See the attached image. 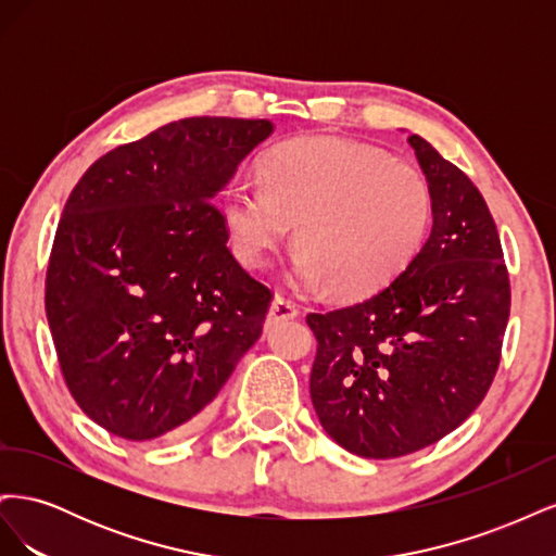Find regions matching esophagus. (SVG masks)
Wrapping results in <instances>:
<instances>
[{
  "label": "esophagus",
  "instance_id": "esophagus-1",
  "mask_svg": "<svg viewBox=\"0 0 556 556\" xmlns=\"http://www.w3.org/2000/svg\"><path fill=\"white\" fill-rule=\"evenodd\" d=\"M299 315V306L292 299L276 294L271 306H268V323H278V319H292Z\"/></svg>",
  "mask_w": 556,
  "mask_h": 556
}]
</instances>
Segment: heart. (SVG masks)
<instances>
[{"mask_svg": "<svg viewBox=\"0 0 556 556\" xmlns=\"http://www.w3.org/2000/svg\"><path fill=\"white\" fill-rule=\"evenodd\" d=\"M433 220V192L417 166L355 141L311 137L274 148L260 180L233 182L225 223L233 255L266 264L294 223L292 276L333 294H376L406 271Z\"/></svg>", "mask_w": 556, "mask_h": 556, "instance_id": "b5f03b06", "label": "heart"}]
</instances>
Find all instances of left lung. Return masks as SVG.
I'll use <instances>...</instances> for the list:
<instances>
[{
    "mask_svg": "<svg viewBox=\"0 0 556 556\" xmlns=\"http://www.w3.org/2000/svg\"><path fill=\"white\" fill-rule=\"evenodd\" d=\"M433 192V227L406 271L362 304L311 313V399L331 439L366 459L422 450L473 413L496 376L510 280L480 190L408 137Z\"/></svg>",
    "mask_w": 556,
    "mask_h": 556,
    "instance_id": "8db88e82",
    "label": "left lung"
}]
</instances>
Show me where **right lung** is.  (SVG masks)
<instances>
[{
	"label": "right lung",
	"instance_id": "add662e5",
	"mask_svg": "<svg viewBox=\"0 0 556 556\" xmlns=\"http://www.w3.org/2000/svg\"><path fill=\"white\" fill-rule=\"evenodd\" d=\"M271 131L185 117L99 157L66 199L48 327L80 410L121 439L190 431L262 336L274 294L233 260L213 199Z\"/></svg>",
	"mask_w": 556,
	"mask_h": 556
}]
</instances>
